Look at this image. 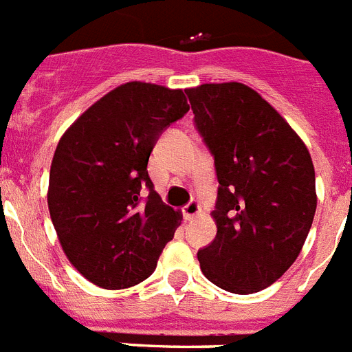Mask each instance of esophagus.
Instances as JSON below:
<instances>
[{"instance_id": "34e87169", "label": "esophagus", "mask_w": 352, "mask_h": 352, "mask_svg": "<svg viewBox=\"0 0 352 352\" xmlns=\"http://www.w3.org/2000/svg\"><path fill=\"white\" fill-rule=\"evenodd\" d=\"M199 211H201V206H199L197 201H190V203L183 208V219L190 222V220H194L197 217Z\"/></svg>"}]
</instances>
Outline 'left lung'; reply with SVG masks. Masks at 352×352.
<instances>
[{"mask_svg": "<svg viewBox=\"0 0 352 352\" xmlns=\"http://www.w3.org/2000/svg\"><path fill=\"white\" fill-rule=\"evenodd\" d=\"M195 129L214 158L217 236L197 252L220 289H266L300 256L316 214L312 158L287 121L241 82L185 89Z\"/></svg>", "mask_w": 352, "mask_h": 352, "instance_id": "left-lung-1", "label": "left lung"}]
</instances>
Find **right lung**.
<instances>
[{
    "instance_id": "obj_1",
    "label": "right lung",
    "mask_w": 352,
    "mask_h": 352,
    "mask_svg": "<svg viewBox=\"0 0 352 352\" xmlns=\"http://www.w3.org/2000/svg\"><path fill=\"white\" fill-rule=\"evenodd\" d=\"M188 109L182 89L132 80L84 111L56 146L49 213L65 256L91 284L146 280L182 223V211L155 192L148 160Z\"/></svg>"
}]
</instances>
